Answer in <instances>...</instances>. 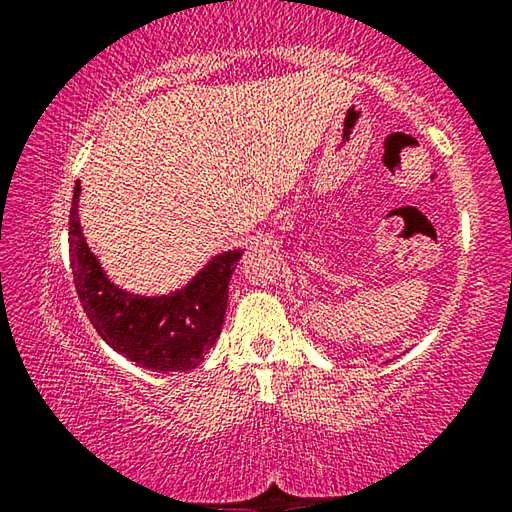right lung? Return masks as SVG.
Returning a JSON list of instances; mask_svg holds the SVG:
<instances>
[{"label": "right lung", "mask_w": 512, "mask_h": 512, "mask_svg": "<svg viewBox=\"0 0 512 512\" xmlns=\"http://www.w3.org/2000/svg\"><path fill=\"white\" fill-rule=\"evenodd\" d=\"M81 183L69 212V262L74 287L92 327L112 350L155 372H185L203 361L219 339L228 284L241 250L216 255L185 289L162 298H142L117 289L90 253L79 223Z\"/></svg>", "instance_id": "right-lung-1"}]
</instances>
